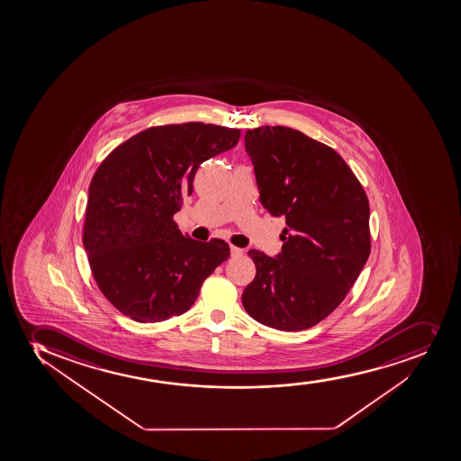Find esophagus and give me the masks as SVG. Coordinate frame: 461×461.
Returning <instances> with one entry per match:
<instances>
[{"instance_id":"1","label":"esophagus","mask_w":461,"mask_h":461,"mask_svg":"<svg viewBox=\"0 0 461 461\" xmlns=\"http://www.w3.org/2000/svg\"><path fill=\"white\" fill-rule=\"evenodd\" d=\"M230 251H231V256H233V258H239V256H242L243 254V251L240 249V248L233 247V245L230 247Z\"/></svg>"}]
</instances>
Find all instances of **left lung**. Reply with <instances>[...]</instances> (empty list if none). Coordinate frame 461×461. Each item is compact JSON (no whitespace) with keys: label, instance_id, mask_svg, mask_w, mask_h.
I'll use <instances>...</instances> for the list:
<instances>
[{"label":"left lung","instance_id":"8db88e82","mask_svg":"<svg viewBox=\"0 0 461 461\" xmlns=\"http://www.w3.org/2000/svg\"><path fill=\"white\" fill-rule=\"evenodd\" d=\"M245 149L260 203L286 227L276 258L248 251L256 277L243 307L265 326L304 330L341 304L370 256L368 199L341 155L300 131H247Z\"/></svg>","mask_w":461,"mask_h":461}]
</instances>
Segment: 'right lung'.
<instances>
[{"label":"right lung","instance_id":"obj_1","mask_svg":"<svg viewBox=\"0 0 461 461\" xmlns=\"http://www.w3.org/2000/svg\"><path fill=\"white\" fill-rule=\"evenodd\" d=\"M239 129L190 122L146 129L115 148L91 179L84 247L95 283L126 317L164 321L187 312L203 280L230 258L174 221L199 166L234 148Z\"/></svg>","mask_w":461,"mask_h":461}]
</instances>
